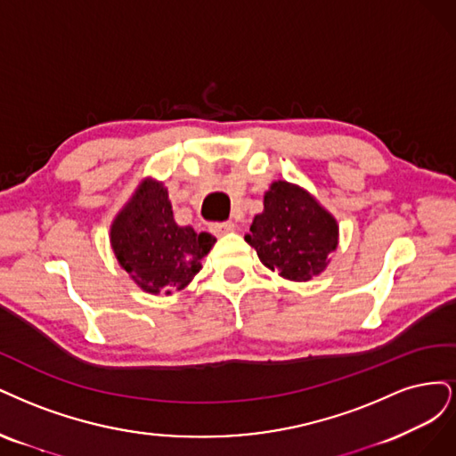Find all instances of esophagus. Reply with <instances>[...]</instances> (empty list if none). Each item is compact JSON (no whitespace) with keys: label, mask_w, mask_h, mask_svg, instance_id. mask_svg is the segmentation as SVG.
<instances>
[{"label":"esophagus","mask_w":456,"mask_h":456,"mask_svg":"<svg viewBox=\"0 0 456 456\" xmlns=\"http://www.w3.org/2000/svg\"><path fill=\"white\" fill-rule=\"evenodd\" d=\"M210 231H212L214 234H217V237H222V234H227V232H232V231H234V224H232V222L212 224V225H210Z\"/></svg>","instance_id":"obj_1"}]
</instances>
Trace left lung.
I'll use <instances>...</instances> for the list:
<instances>
[{"mask_svg": "<svg viewBox=\"0 0 456 456\" xmlns=\"http://www.w3.org/2000/svg\"><path fill=\"white\" fill-rule=\"evenodd\" d=\"M244 240L263 265L288 281L306 282L328 267L339 242L337 219L299 185L273 182Z\"/></svg>", "mask_w": 456, "mask_h": 456, "instance_id": "8db88e82", "label": "left lung"}]
</instances>
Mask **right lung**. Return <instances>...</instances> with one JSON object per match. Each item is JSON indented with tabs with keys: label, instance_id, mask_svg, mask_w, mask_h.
Wrapping results in <instances>:
<instances>
[{
	"label": "right lung",
	"instance_id": "right-lung-1",
	"mask_svg": "<svg viewBox=\"0 0 456 456\" xmlns=\"http://www.w3.org/2000/svg\"><path fill=\"white\" fill-rule=\"evenodd\" d=\"M110 242L119 265L143 291L168 296L193 281L216 239L175 224L167 187L148 178L115 216Z\"/></svg>",
	"mask_w": 456,
	"mask_h": 456
}]
</instances>
